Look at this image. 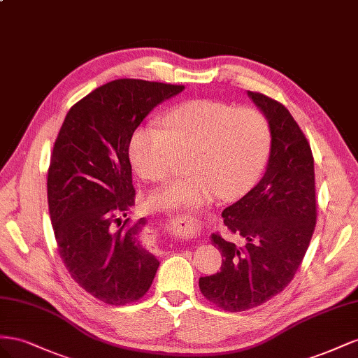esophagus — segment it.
Masks as SVG:
<instances>
[{"label":"esophagus","mask_w":358,"mask_h":358,"mask_svg":"<svg viewBox=\"0 0 358 358\" xmlns=\"http://www.w3.org/2000/svg\"><path fill=\"white\" fill-rule=\"evenodd\" d=\"M182 219H185V217H182Z\"/></svg>","instance_id":"esophagus-1"}]
</instances>
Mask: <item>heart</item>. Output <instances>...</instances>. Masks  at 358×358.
I'll return each instance as SVG.
<instances>
[{
	"mask_svg": "<svg viewBox=\"0 0 358 358\" xmlns=\"http://www.w3.org/2000/svg\"><path fill=\"white\" fill-rule=\"evenodd\" d=\"M162 124L165 130L144 124L134 131L131 166L142 180L163 182L187 157L190 177L152 193L155 210L199 208L220 196L240 198L257 182L268 157V121L250 106L196 99L168 110Z\"/></svg>",
	"mask_w": 358,
	"mask_h": 358,
	"instance_id": "b5f03b06",
	"label": "heart"
}]
</instances>
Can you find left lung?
<instances>
[{"label": "left lung", "instance_id": "8db88e82", "mask_svg": "<svg viewBox=\"0 0 358 358\" xmlns=\"http://www.w3.org/2000/svg\"><path fill=\"white\" fill-rule=\"evenodd\" d=\"M267 118L271 147L264 177L222 213L246 246L213 234L222 253L220 271L199 279L203 297L228 312L264 304L292 280L309 248L316 223L313 156L301 129L278 100L248 91Z\"/></svg>", "mask_w": 358, "mask_h": 358}]
</instances>
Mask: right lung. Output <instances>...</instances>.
<instances>
[{
  "mask_svg": "<svg viewBox=\"0 0 358 358\" xmlns=\"http://www.w3.org/2000/svg\"><path fill=\"white\" fill-rule=\"evenodd\" d=\"M182 85L117 79L70 108L48 171V203L58 253L80 288L106 304L144 297L159 268L142 244L129 144L150 112Z\"/></svg>",
  "mask_w": 358,
  "mask_h": 358,
  "instance_id": "1",
  "label": "right lung"
}]
</instances>
